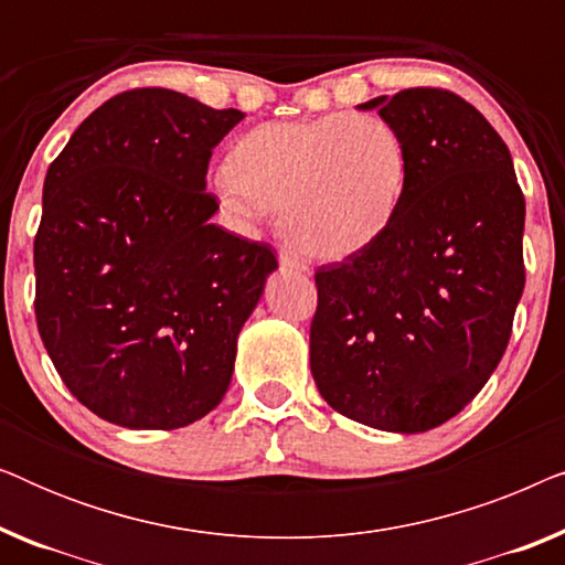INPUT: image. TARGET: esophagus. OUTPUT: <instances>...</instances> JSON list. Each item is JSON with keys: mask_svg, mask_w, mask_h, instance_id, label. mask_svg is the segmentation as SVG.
<instances>
[{"mask_svg": "<svg viewBox=\"0 0 565 565\" xmlns=\"http://www.w3.org/2000/svg\"><path fill=\"white\" fill-rule=\"evenodd\" d=\"M277 262H280L282 273H306V269H308V265H306L303 259H298L296 254L285 252V249L277 254Z\"/></svg>", "mask_w": 565, "mask_h": 565, "instance_id": "obj_1", "label": "esophagus"}]
</instances>
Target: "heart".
Segmentation results:
<instances>
[{"label":"heart","instance_id":"heart-1","mask_svg":"<svg viewBox=\"0 0 565 565\" xmlns=\"http://www.w3.org/2000/svg\"><path fill=\"white\" fill-rule=\"evenodd\" d=\"M213 195L252 221L277 207L288 242L308 257L334 262L377 242L404 205V138L377 115L331 113L316 120L265 122L231 146Z\"/></svg>","mask_w":565,"mask_h":565}]
</instances>
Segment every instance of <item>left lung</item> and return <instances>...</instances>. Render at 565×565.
I'll list each match as a JSON object with an SVG mask.
<instances>
[{
  "label": "left lung",
  "mask_w": 565,
  "mask_h": 565,
  "mask_svg": "<svg viewBox=\"0 0 565 565\" xmlns=\"http://www.w3.org/2000/svg\"><path fill=\"white\" fill-rule=\"evenodd\" d=\"M358 107L404 138L408 188L377 242L316 273L311 373L347 419L416 435L462 412L507 350L524 290V198L507 143L452 92Z\"/></svg>",
  "instance_id": "obj_1"
}]
</instances>
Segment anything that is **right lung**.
<instances>
[{"label":"right lung","mask_w":565,"mask_h":565,"mask_svg":"<svg viewBox=\"0 0 565 565\" xmlns=\"http://www.w3.org/2000/svg\"><path fill=\"white\" fill-rule=\"evenodd\" d=\"M238 120L172 89L122 92L49 167L38 331L99 419L180 429L226 396L238 331L277 269L267 244L211 223L207 161Z\"/></svg>","instance_id":"add662e5"}]
</instances>
